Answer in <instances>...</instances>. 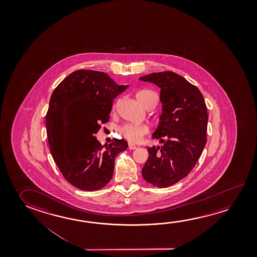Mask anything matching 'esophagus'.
I'll return each instance as SVG.
<instances>
[{"instance_id":"esophagus-1","label":"esophagus","mask_w":257,"mask_h":257,"mask_svg":"<svg viewBox=\"0 0 257 257\" xmlns=\"http://www.w3.org/2000/svg\"><path fill=\"white\" fill-rule=\"evenodd\" d=\"M128 148L130 149V150H135L136 149V146H135V144H132V143H129V145H128Z\"/></svg>"}]
</instances>
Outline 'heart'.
I'll return each mask as SVG.
<instances>
[{
	"label": "heart",
	"instance_id": "1",
	"mask_svg": "<svg viewBox=\"0 0 257 257\" xmlns=\"http://www.w3.org/2000/svg\"><path fill=\"white\" fill-rule=\"evenodd\" d=\"M152 96H157L155 93L151 90H140L136 93V97L143 106L145 107L147 102ZM119 133L123 138L130 143H139L143 139L144 135L149 133V127L146 124H135V123H126L119 128Z\"/></svg>",
	"mask_w": 257,
	"mask_h": 257
}]
</instances>
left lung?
Masks as SVG:
<instances>
[{
	"label": "left lung",
	"instance_id": "8db88e82",
	"mask_svg": "<svg viewBox=\"0 0 257 257\" xmlns=\"http://www.w3.org/2000/svg\"><path fill=\"white\" fill-rule=\"evenodd\" d=\"M140 80L160 88L162 113L152 137L163 143L148 148L142 174L152 185L169 187L186 177L202 155L207 142L206 105L201 91L175 72H153Z\"/></svg>",
	"mask_w": 257,
	"mask_h": 257
}]
</instances>
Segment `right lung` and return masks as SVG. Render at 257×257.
<instances>
[{"label":"right lung","instance_id":"add662e5","mask_svg":"<svg viewBox=\"0 0 257 257\" xmlns=\"http://www.w3.org/2000/svg\"><path fill=\"white\" fill-rule=\"evenodd\" d=\"M129 85H118L105 72L78 70L52 93L46 116L51 154L63 177L84 191L104 187L113 177L114 159L128 148L114 139L102 146L94 135L109 120L113 100Z\"/></svg>","mask_w":257,"mask_h":257}]
</instances>
